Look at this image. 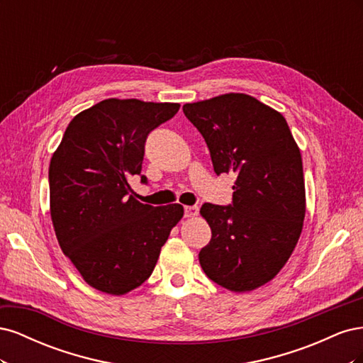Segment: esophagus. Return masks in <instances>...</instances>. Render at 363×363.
Returning <instances> with one entry per match:
<instances>
[{
  "instance_id": "esophagus-1",
  "label": "esophagus",
  "mask_w": 363,
  "mask_h": 363,
  "mask_svg": "<svg viewBox=\"0 0 363 363\" xmlns=\"http://www.w3.org/2000/svg\"><path fill=\"white\" fill-rule=\"evenodd\" d=\"M199 215V207L196 206H184V216L186 218H195Z\"/></svg>"
}]
</instances>
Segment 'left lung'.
<instances>
[{"instance_id": "1", "label": "left lung", "mask_w": 363, "mask_h": 363, "mask_svg": "<svg viewBox=\"0 0 363 363\" xmlns=\"http://www.w3.org/2000/svg\"><path fill=\"white\" fill-rule=\"evenodd\" d=\"M219 175L235 172L233 204L206 203L212 239L200 251L206 276L232 292L271 281L298 242L306 215L303 160L284 116L247 94L183 106Z\"/></svg>"}]
</instances>
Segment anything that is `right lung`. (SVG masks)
Returning <instances> with one entry per match:
<instances>
[{"label": "right lung", "mask_w": 363, "mask_h": 363, "mask_svg": "<svg viewBox=\"0 0 363 363\" xmlns=\"http://www.w3.org/2000/svg\"><path fill=\"white\" fill-rule=\"evenodd\" d=\"M179 108V103L108 98L75 115L52 152L54 232L65 256L98 291L124 295L139 288L183 218L180 204L155 207L130 195L148 133Z\"/></svg>", "instance_id": "add662e5"}]
</instances>
